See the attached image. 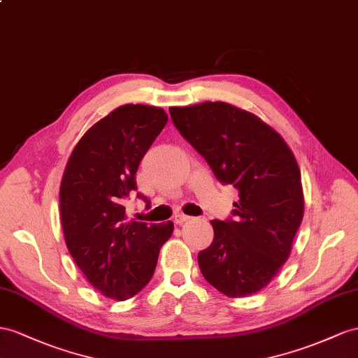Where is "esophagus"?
Masks as SVG:
<instances>
[{
	"mask_svg": "<svg viewBox=\"0 0 358 358\" xmlns=\"http://www.w3.org/2000/svg\"><path fill=\"white\" fill-rule=\"evenodd\" d=\"M190 219V216H186V215H182V213H178V215H176V219H173V222H176L177 225H182L185 222H187Z\"/></svg>",
	"mask_w": 358,
	"mask_h": 358,
	"instance_id": "1",
	"label": "esophagus"
}]
</instances>
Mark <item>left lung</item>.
<instances>
[{"label": "left lung", "mask_w": 358, "mask_h": 358, "mask_svg": "<svg viewBox=\"0 0 358 358\" xmlns=\"http://www.w3.org/2000/svg\"><path fill=\"white\" fill-rule=\"evenodd\" d=\"M169 112L216 178L239 190L234 221H210L215 239L198 254L199 269L227 296L257 293L289 259L304 216L295 155L271 125L233 104L206 101Z\"/></svg>", "instance_id": "left-lung-1"}]
</instances>
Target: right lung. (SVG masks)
<instances>
[{"mask_svg":"<svg viewBox=\"0 0 358 358\" xmlns=\"http://www.w3.org/2000/svg\"><path fill=\"white\" fill-rule=\"evenodd\" d=\"M166 122L162 107L119 106L81 136L63 172L60 219L66 246L87 281L107 298L125 301L139 293L172 236L171 221H127L124 207L136 190L142 157Z\"/></svg>","mask_w":358,"mask_h":358,"instance_id":"obj_1","label":"right lung"}]
</instances>
